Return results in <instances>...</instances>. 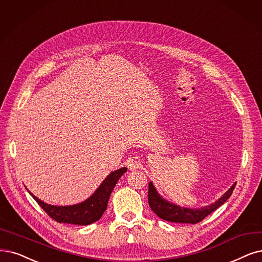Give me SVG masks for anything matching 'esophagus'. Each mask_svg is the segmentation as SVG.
I'll use <instances>...</instances> for the list:
<instances>
[{"label":"esophagus","mask_w":262,"mask_h":262,"mask_svg":"<svg viewBox=\"0 0 262 262\" xmlns=\"http://www.w3.org/2000/svg\"><path fill=\"white\" fill-rule=\"evenodd\" d=\"M127 166L130 170H134V169H137L140 167V162L136 159V158H130L128 161H127Z\"/></svg>","instance_id":"esophagus-1"}]
</instances>
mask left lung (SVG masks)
Returning <instances> with one entry per match:
<instances>
[{"label": "left lung", "mask_w": 262, "mask_h": 262, "mask_svg": "<svg viewBox=\"0 0 262 262\" xmlns=\"http://www.w3.org/2000/svg\"><path fill=\"white\" fill-rule=\"evenodd\" d=\"M236 183H234L224 195H222L214 204H210L208 206L198 208V209H190L180 207L178 205H173L171 203L162 199L159 193L157 192L156 188L153 187L152 182L149 183V191H148V201L151 209L156 212V214L167 221L171 222H179V224H198L204 218H206L212 211L216 210L220 207L231 196L232 192H233Z\"/></svg>", "instance_id": "1"}]
</instances>
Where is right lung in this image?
Returning a JSON list of instances; mask_svg holds the SVG:
<instances>
[{
	"label": "right lung",
	"instance_id": "1",
	"mask_svg": "<svg viewBox=\"0 0 262 262\" xmlns=\"http://www.w3.org/2000/svg\"><path fill=\"white\" fill-rule=\"evenodd\" d=\"M126 170H127V168L123 167L112 171L90 199L80 203V204L72 206L48 205L40 199L34 196L31 192L29 193L36 201L37 204L45 210L46 214L57 222L87 226L99 220L103 215L113 188L115 187L116 182L122 177L123 173L126 172Z\"/></svg>",
	"mask_w": 262,
	"mask_h": 262
}]
</instances>
